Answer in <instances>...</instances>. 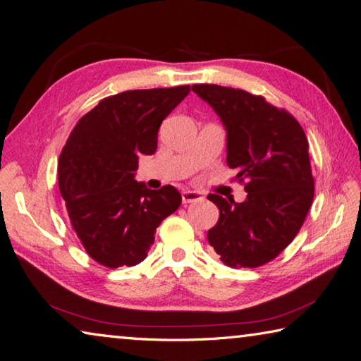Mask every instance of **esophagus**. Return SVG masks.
<instances>
[{"label":"esophagus","mask_w":361,"mask_h":361,"mask_svg":"<svg viewBox=\"0 0 361 361\" xmlns=\"http://www.w3.org/2000/svg\"><path fill=\"white\" fill-rule=\"evenodd\" d=\"M202 196L197 191H191V190H183L182 191V202L183 204H190V202H196L201 201Z\"/></svg>","instance_id":"obj_1"}]
</instances>
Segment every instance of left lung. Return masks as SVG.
I'll use <instances>...</instances> for the list:
<instances>
[{"label": "left lung", "mask_w": 361, "mask_h": 361, "mask_svg": "<svg viewBox=\"0 0 361 361\" xmlns=\"http://www.w3.org/2000/svg\"><path fill=\"white\" fill-rule=\"evenodd\" d=\"M191 90L221 117L227 164L247 191L241 204L208 195L219 208L208 243L228 267H259L293 241L314 201L306 134L292 114L262 95L219 85Z\"/></svg>", "instance_id": "left-lung-1"}]
</instances>
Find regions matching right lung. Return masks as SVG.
<instances>
[{
    "mask_svg": "<svg viewBox=\"0 0 361 361\" xmlns=\"http://www.w3.org/2000/svg\"><path fill=\"white\" fill-rule=\"evenodd\" d=\"M190 86L111 95L78 120L59 159V187L86 253L109 269L147 258L156 228L178 210L173 185L149 190L134 179L140 154H154L162 120Z\"/></svg>",
    "mask_w": 361,
    "mask_h": 361,
    "instance_id": "add662e5",
    "label": "right lung"
}]
</instances>
